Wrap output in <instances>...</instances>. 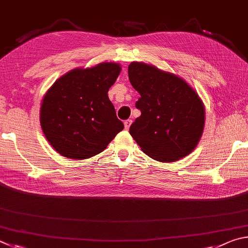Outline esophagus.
<instances>
[{"mask_svg":"<svg viewBox=\"0 0 248 248\" xmlns=\"http://www.w3.org/2000/svg\"><path fill=\"white\" fill-rule=\"evenodd\" d=\"M132 124V120H126L124 122V126H125V129H128L129 126H131Z\"/></svg>","mask_w":248,"mask_h":248,"instance_id":"1","label":"esophagus"}]
</instances>
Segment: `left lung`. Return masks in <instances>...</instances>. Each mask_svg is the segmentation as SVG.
I'll return each mask as SVG.
<instances>
[{"instance_id": "obj_1", "label": "left lung", "mask_w": 248, "mask_h": 248, "mask_svg": "<svg viewBox=\"0 0 248 248\" xmlns=\"http://www.w3.org/2000/svg\"><path fill=\"white\" fill-rule=\"evenodd\" d=\"M128 78L140 98L141 114L129 134L141 150L161 162H174L197 146L205 126V107L196 91L174 74L141 62L128 65Z\"/></svg>"}]
</instances>
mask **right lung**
I'll list each match as a JSON object with an SVG mask.
<instances>
[{"label":"right lung","mask_w":248,"mask_h":248,"mask_svg":"<svg viewBox=\"0 0 248 248\" xmlns=\"http://www.w3.org/2000/svg\"><path fill=\"white\" fill-rule=\"evenodd\" d=\"M120 73V64L108 62L75 68L46 91L40 108L41 127L50 145L63 157H93L124 128L108 97Z\"/></svg>","instance_id":"obj_1"}]
</instances>
